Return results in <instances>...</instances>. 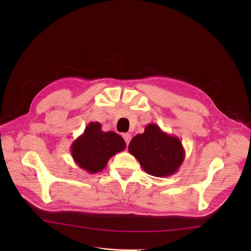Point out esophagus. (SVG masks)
Returning a JSON list of instances; mask_svg holds the SVG:
<instances>
[{"label": "esophagus", "instance_id": "obj_1", "mask_svg": "<svg viewBox=\"0 0 251 251\" xmlns=\"http://www.w3.org/2000/svg\"><path fill=\"white\" fill-rule=\"evenodd\" d=\"M123 138H124L125 142H126V145H128L129 143H130V141H131L132 136H131L130 133H125V134H123Z\"/></svg>", "mask_w": 251, "mask_h": 251}]
</instances>
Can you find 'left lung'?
Here are the masks:
<instances>
[{"instance_id":"1","label":"left lung","mask_w":251,"mask_h":251,"mask_svg":"<svg viewBox=\"0 0 251 251\" xmlns=\"http://www.w3.org/2000/svg\"><path fill=\"white\" fill-rule=\"evenodd\" d=\"M128 151L143 170L159 177L176 174L185 160L181 140L162 131L155 123L148 124L144 133L137 134L131 140Z\"/></svg>"}]
</instances>
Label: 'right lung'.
Returning a JSON list of instances; mask_svg holds the SVG:
<instances>
[{
    "label": "right lung",
    "instance_id": "1",
    "mask_svg": "<svg viewBox=\"0 0 251 251\" xmlns=\"http://www.w3.org/2000/svg\"><path fill=\"white\" fill-rule=\"evenodd\" d=\"M99 122H90L70 146L76 165L89 174L105 169L109 159L126 147L124 139L113 131L104 132Z\"/></svg>",
    "mask_w": 251,
    "mask_h": 251
}]
</instances>
